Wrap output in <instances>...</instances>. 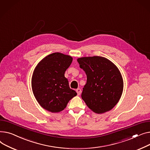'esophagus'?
<instances>
[{
	"instance_id": "1",
	"label": "esophagus",
	"mask_w": 150,
	"mask_h": 150,
	"mask_svg": "<svg viewBox=\"0 0 150 150\" xmlns=\"http://www.w3.org/2000/svg\"><path fill=\"white\" fill-rule=\"evenodd\" d=\"M76 92H77V95H80L81 94V92H82V91H81V90L80 89V88H77V90H76Z\"/></svg>"
}]
</instances>
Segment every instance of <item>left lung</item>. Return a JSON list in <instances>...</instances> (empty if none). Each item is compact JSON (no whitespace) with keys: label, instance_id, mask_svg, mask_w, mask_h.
I'll list each match as a JSON object with an SVG mask.
<instances>
[{"label":"left lung","instance_id":"left-lung-1","mask_svg":"<svg viewBox=\"0 0 150 150\" xmlns=\"http://www.w3.org/2000/svg\"><path fill=\"white\" fill-rule=\"evenodd\" d=\"M77 62L87 77L81 97L88 107L98 114L112 109L119 101L124 89L118 68L101 56L83 57L78 58Z\"/></svg>","mask_w":150,"mask_h":150}]
</instances>
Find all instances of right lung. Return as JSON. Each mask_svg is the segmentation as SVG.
I'll return each instance as SVG.
<instances>
[{
    "instance_id": "add662e5",
    "label": "right lung",
    "mask_w": 150,
    "mask_h": 150,
    "mask_svg": "<svg viewBox=\"0 0 150 150\" xmlns=\"http://www.w3.org/2000/svg\"><path fill=\"white\" fill-rule=\"evenodd\" d=\"M73 61L71 56L54 52L41 60L35 68L31 87L40 106L51 112L64 110L77 93L69 86L65 72Z\"/></svg>"
}]
</instances>
